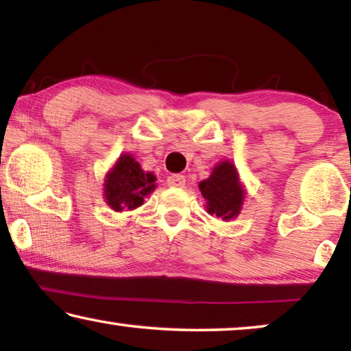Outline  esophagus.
Returning a JSON list of instances; mask_svg holds the SVG:
<instances>
[{
	"label": "esophagus",
	"instance_id": "34e87169",
	"mask_svg": "<svg viewBox=\"0 0 351 351\" xmlns=\"http://www.w3.org/2000/svg\"><path fill=\"white\" fill-rule=\"evenodd\" d=\"M167 185L174 186V189H184L185 186V177L182 174H172L167 177Z\"/></svg>",
	"mask_w": 351,
	"mask_h": 351
}]
</instances>
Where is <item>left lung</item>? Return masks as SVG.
<instances>
[{"label":"left lung","mask_w":351,"mask_h":351,"mask_svg":"<svg viewBox=\"0 0 351 351\" xmlns=\"http://www.w3.org/2000/svg\"><path fill=\"white\" fill-rule=\"evenodd\" d=\"M198 186L206 199L204 208L210 215H217L223 222H228L241 213L246 190L237 166L230 160L217 162L208 179L201 180Z\"/></svg>","instance_id":"8db88e82"}]
</instances>
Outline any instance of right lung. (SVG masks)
<instances>
[{
  "instance_id": "1",
  "label": "right lung",
  "mask_w": 351,
  "mask_h": 351,
  "mask_svg": "<svg viewBox=\"0 0 351 351\" xmlns=\"http://www.w3.org/2000/svg\"><path fill=\"white\" fill-rule=\"evenodd\" d=\"M156 177L145 172L136 158L123 153L114 161L104 179V199L117 213L136 209L143 204V198L155 191Z\"/></svg>"
}]
</instances>
